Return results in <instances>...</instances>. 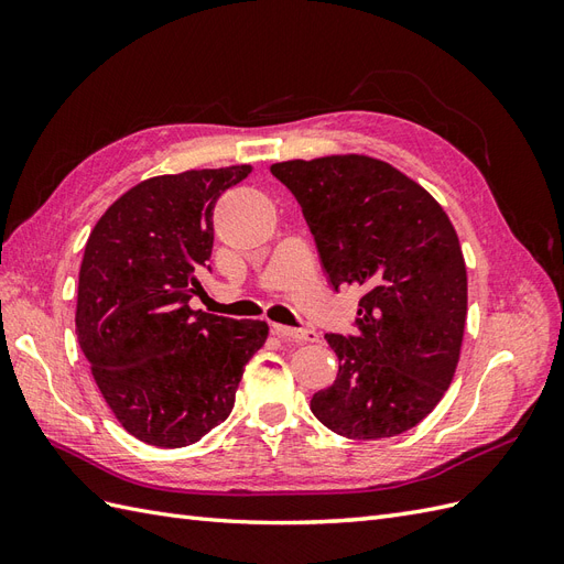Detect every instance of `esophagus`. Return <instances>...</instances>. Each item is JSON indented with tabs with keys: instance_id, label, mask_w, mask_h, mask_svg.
I'll list each match as a JSON object with an SVG mask.
<instances>
[{
	"instance_id": "obj_1",
	"label": "esophagus",
	"mask_w": 564,
	"mask_h": 564,
	"mask_svg": "<svg viewBox=\"0 0 564 564\" xmlns=\"http://www.w3.org/2000/svg\"><path fill=\"white\" fill-rule=\"evenodd\" d=\"M272 334H278L282 338H294V340H317L315 329H294V327H284V324H272Z\"/></svg>"
}]
</instances>
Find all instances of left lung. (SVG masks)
<instances>
[{
  "instance_id": "8db88e82",
  "label": "left lung",
  "mask_w": 564,
  "mask_h": 564,
  "mask_svg": "<svg viewBox=\"0 0 564 564\" xmlns=\"http://www.w3.org/2000/svg\"><path fill=\"white\" fill-rule=\"evenodd\" d=\"M270 172L299 199L329 284L362 292L355 336H324L338 377L315 392L313 414L350 440L414 429L449 388L466 327V261L449 216L416 181L367 155Z\"/></svg>"
}]
</instances>
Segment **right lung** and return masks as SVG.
<instances>
[{
	"mask_svg": "<svg viewBox=\"0 0 564 564\" xmlns=\"http://www.w3.org/2000/svg\"><path fill=\"white\" fill-rule=\"evenodd\" d=\"M249 164L141 181L94 226L79 268L75 327L122 429L152 447L202 440L232 412L261 319L193 311L209 268L214 207Z\"/></svg>",
	"mask_w": 564,
	"mask_h": 564,
	"instance_id": "obj_1",
	"label": "right lung"
}]
</instances>
